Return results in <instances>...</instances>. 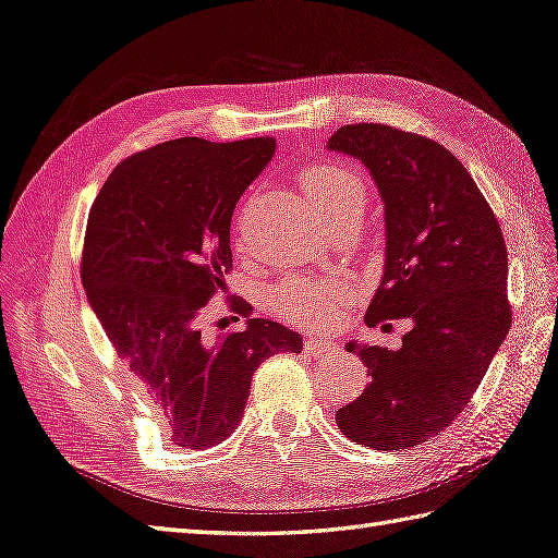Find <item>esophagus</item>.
<instances>
[{
  "label": "esophagus",
  "instance_id": "esophagus-1",
  "mask_svg": "<svg viewBox=\"0 0 558 558\" xmlns=\"http://www.w3.org/2000/svg\"><path fill=\"white\" fill-rule=\"evenodd\" d=\"M304 349L308 354H326V352H335V344L328 342V340H320V338H308L304 342Z\"/></svg>",
  "mask_w": 558,
  "mask_h": 558
}]
</instances>
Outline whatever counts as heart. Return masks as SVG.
I'll use <instances>...</instances> for the list:
<instances>
[{
  "label": "heart",
  "mask_w": 558,
  "mask_h": 558,
  "mask_svg": "<svg viewBox=\"0 0 558 558\" xmlns=\"http://www.w3.org/2000/svg\"><path fill=\"white\" fill-rule=\"evenodd\" d=\"M302 185L318 214L364 206L366 185L354 168L349 166H318L302 178ZM347 300L342 282H318L306 278H290L274 294V311L292 323L318 326L332 318V311Z\"/></svg>",
  "instance_id": "obj_1"
}]
</instances>
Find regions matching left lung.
I'll list each match as a JSON object with an SVG mask.
<instances>
[{"label": "left lung", "mask_w": 558, "mask_h": 558, "mask_svg": "<svg viewBox=\"0 0 558 558\" xmlns=\"http://www.w3.org/2000/svg\"><path fill=\"white\" fill-rule=\"evenodd\" d=\"M328 149L364 163L385 204V270L366 326L413 320L399 349L347 344L368 366V385L335 421L359 445L409 449L459 416L507 338V242L471 173L439 142L356 123Z\"/></svg>", "instance_id": "1"}]
</instances>
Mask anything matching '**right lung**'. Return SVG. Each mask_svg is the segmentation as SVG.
<instances>
[{
	"instance_id": "right-lung-1",
	"label": "right lung",
	"mask_w": 558,
	"mask_h": 558,
	"mask_svg": "<svg viewBox=\"0 0 558 558\" xmlns=\"http://www.w3.org/2000/svg\"><path fill=\"white\" fill-rule=\"evenodd\" d=\"M274 151V137L161 142L116 166L87 216V302L183 449L223 442L258 364L302 352L300 332L252 318L244 302H235L244 330L216 340L199 330L202 308L232 270V211Z\"/></svg>"
}]
</instances>
